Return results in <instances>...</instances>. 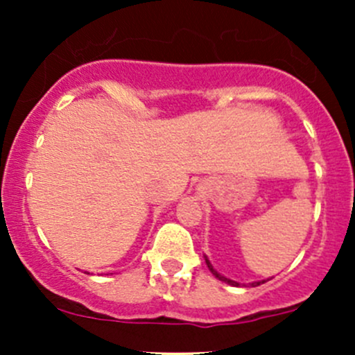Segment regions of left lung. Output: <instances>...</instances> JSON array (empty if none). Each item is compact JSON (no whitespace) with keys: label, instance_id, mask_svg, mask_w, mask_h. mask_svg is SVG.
I'll return each instance as SVG.
<instances>
[{"label":"left lung","instance_id":"left-lung-1","mask_svg":"<svg viewBox=\"0 0 355 355\" xmlns=\"http://www.w3.org/2000/svg\"><path fill=\"white\" fill-rule=\"evenodd\" d=\"M204 259H206V264H207V268H209V271L211 273L214 275V277L218 278V280H221V282H225V284H228V285H232V287H245V284H239V282H234V280H230V278H227V277H223V275L221 273H218L216 270H214L213 268V264L209 263V259H207V256H204ZM268 280H261V282H252V284H249L250 287H257V285H261V284H266Z\"/></svg>","mask_w":355,"mask_h":355}]
</instances>
